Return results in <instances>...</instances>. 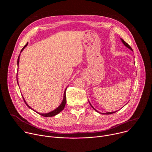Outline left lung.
<instances>
[{
  "mask_svg": "<svg viewBox=\"0 0 152 152\" xmlns=\"http://www.w3.org/2000/svg\"><path fill=\"white\" fill-rule=\"evenodd\" d=\"M120 39H121V42H122L123 43V45H124V46H126V48H127L128 49H131V50L132 51H133V50H132V49L131 48V46H129V45L127 44V42H125V41H124V40H123V39L122 38H120ZM88 102H89V101H88ZM89 103H90V105L91 106V107H92L93 108V109H94V110H95V111H96V112H97V113H100V114H111L115 113H116L117 111H118H118H114V112H108V113H100V112H99L98 111H97V110H96L95 109V108H94V107H93V106L91 105V104L90 103V102H89Z\"/></svg>",
  "mask_w": 152,
  "mask_h": 152,
  "instance_id": "obj_1",
  "label": "left lung"
}]
</instances>
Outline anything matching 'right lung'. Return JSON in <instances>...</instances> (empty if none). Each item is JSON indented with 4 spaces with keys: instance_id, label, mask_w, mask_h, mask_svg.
Returning a JSON list of instances; mask_svg holds the SVG:
<instances>
[{
    "instance_id": "obj_1",
    "label": "right lung",
    "mask_w": 152,
    "mask_h": 152,
    "mask_svg": "<svg viewBox=\"0 0 152 152\" xmlns=\"http://www.w3.org/2000/svg\"><path fill=\"white\" fill-rule=\"evenodd\" d=\"M28 42H27L26 43V45L23 48V49H21V52H20V53L22 52L24 49H25V48L28 46ZM20 54L19 55V56H18V59H17V66H18V64H19V59H20ZM17 83H18V78H17ZM68 87V86H67ZM67 87L66 88V90H65V91H64V97H63V99H62V102L61 103V104H59V106L57 107V108H56L55 110H53V111H50V112H49V113H44V114H42V113H38V112H37V111H35L34 109H32V108L30 106H29L28 105V104L26 103V100H25V99H24V97H23V96H22V97H23V100H24V102H25V103H26V104L28 106V107H29V108H30L31 110H33V111H34L35 112H37V113H38V114H39V115H42V116H43V117H53V116H55V115H57V114H58L60 112H61L63 110H64V107H65V106H66V102H67V100H66V90H67Z\"/></svg>"
}]
</instances>
